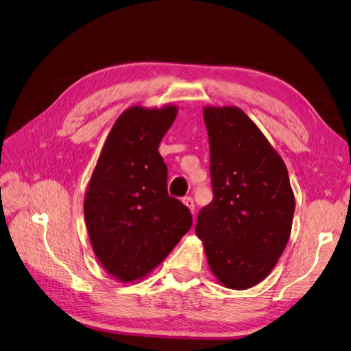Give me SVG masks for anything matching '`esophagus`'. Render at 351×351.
<instances>
[{
	"instance_id": "esophagus-1",
	"label": "esophagus",
	"mask_w": 351,
	"mask_h": 351,
	"mask_svg": "<svg viewBox=\"0 0 351 351\" xmlns=\"http://www.w3.org/2000/svg\"><path fill=\"white\" fill-rule=\"evenodd\" d=\"M182 202L191 210V213H195V202L192 199V197H184Z\"/></svg>"
}]
</instances>
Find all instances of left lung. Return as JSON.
Segmentation results:
<instances>
[{
	"label": "left lung",
	"instance_id": "obj_1",
	"mask_svg": "<svg viewBox=\"0 0 351 351\" xmlns=\"http://www.w3.org/2000/svg\"><path fill=\"white\" fill-rule=\"evenodd\" d=\"M213 201L198 213L213 274L250 289L273 269L289 242L295 195L287 167L239 108H206Z\"/></svg>",
	"mask_w": 351,
	"mask_h": 351
}]
</instances>
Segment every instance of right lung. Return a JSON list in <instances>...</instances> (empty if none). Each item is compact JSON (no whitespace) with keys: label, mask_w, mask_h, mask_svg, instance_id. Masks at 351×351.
Masks as SVG:
<instances>
[{"label":"right lung","mask_w":351,"mask_h":351,"mask_svg":"<svg viewBox=\"0 0 351 351\" xmlns=\"http://www.w3.org/2000/svg\"><path fill=\"white\" fill-rule=\"evenodd\" d=\"M175 106H132L117 119L84 199L90 242L100 264L121 281L147 276L192 226L191 211L167 192L159 144Z\"/></svg>","instance_id":"obj_1"}]
</instances>
